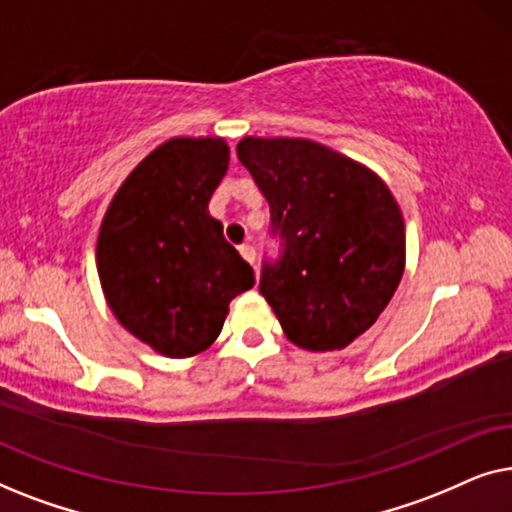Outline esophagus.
<instances>
[{
  "mask_svg": "<svg viewBox=\"0 0 512 512\" xmlns=\"http://www.w3.org/2000/svg\"><path fill=\"white\" fill-rule=\"evenodd\" d=\"M240 254H242L244 261L254 265V261H256V249H254V244H242V247H240Z\"/></svg>",
  "mask_w": 512,
  "mask_h": 512,
  "instance_id": "esophagus-1",
  "label": "esophagus"
}]
</instances>
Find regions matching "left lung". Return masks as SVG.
Here are the masks:
<instances>
[{
	"label": "left lung",
	"mask_w": 512,
	"mask_h": 512,
	"mask_svg": "<svg viewBox=\"0 0 512 512\" xmlns=\"http://www.w3.org/2000/svg\"><path fill=\"white\" fill-rule=\"evenodd\" d=\"M237 158L270 205L277 261L263 298L284 335L310 352L345 349L375 324L405 268V223L366 165L312 139L244 137Z\"/></svg>",
	"instance_id": "left-lung-1"
}]
</instances>
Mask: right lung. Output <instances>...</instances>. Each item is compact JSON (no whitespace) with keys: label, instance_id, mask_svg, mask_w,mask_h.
<instances>
[{"label":"right lung","instance_id":"1","mask_svg":"<svg viewBox=\"0 0 512 512\" xmlns=\"http://www.w3.org/2000/svg\"><path fill=\"white\" fill-rule=\"evenodd\" d=\"M221 137H174L118 188L97 237V272L116 319L158 354L195 356L219 338L254 270L209 216L228 170Z\"/></svg>","mask_w":512,"mask_h":512}]
</instances>
